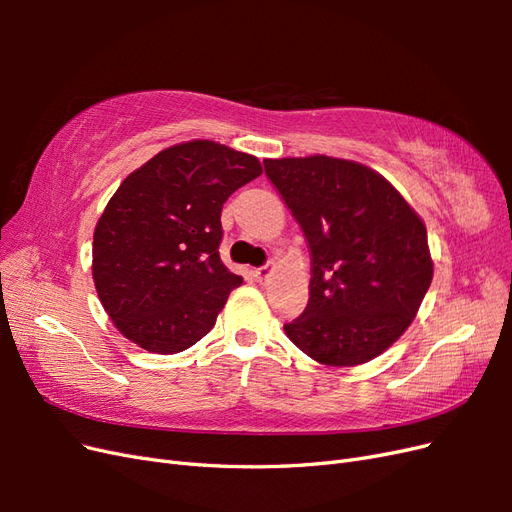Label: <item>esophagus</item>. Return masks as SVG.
I'll return each instance as SVG.
<instances>
[{
  "instance_id": "esophagus-1",
  "label": "esophagus",
  "mask_w": 512,
  "mask_h": 512,
  "mask_svg": "<svg viewBox=\"0 0 512 512\" xmlns=\"http://www.w3.org/2000/svg\"><path fill=\"white\" fill-rule=\"evenodd\" d=\"M267 275H269V265H265V267H258V269H254V277L258 282H265L267 280Z\"/></svg>"
}]
</instances>
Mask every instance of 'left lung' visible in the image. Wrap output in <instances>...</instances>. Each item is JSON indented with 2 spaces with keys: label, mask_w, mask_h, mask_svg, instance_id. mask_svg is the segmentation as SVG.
Returning <instances> with one entry per match:
<instances>
[{
  "label": "left lung",
  "mask_w": 512,
  "mask_h": 512,
  "mask_svg": "<svg viewBox=\"0 0 512 512\" xmlns=\"http://www.w3.org/2000/svg\"><path fill=\"white\" fill-rule=\"evenodd\" d=\"M312 258L309 301L284 324L292 344L331 367L382 354L414 320L433 262L423 220L363 164L329 156L265 160Z\"/></svg>",
  "instance_id": "8db88e82"
}]
</instances>
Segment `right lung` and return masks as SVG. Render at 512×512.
Wrapping results in <instances>:
<instances>
[{"label":"right lung","mask_w":512,"mask_h":512,"mask_svg":"<svg viewBox=\"0 0 512 512\" xmlns=\"http://www.w3.org/2000/svg\"><path fill=\"white\" fill-rule=\"evenodd\" d=\"M262 173L213 141L168 147L123 179L94 232V282L115 327L149 352L205 337L241 277L220 260L222 205Z\"/></svg>","instance_id":"1"}]
</instances>
